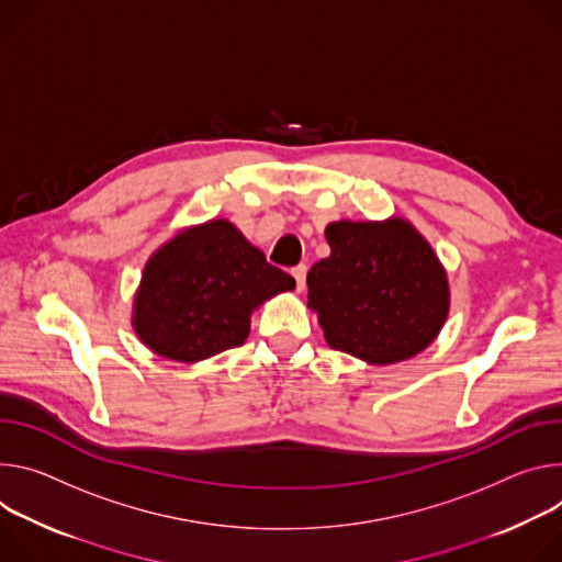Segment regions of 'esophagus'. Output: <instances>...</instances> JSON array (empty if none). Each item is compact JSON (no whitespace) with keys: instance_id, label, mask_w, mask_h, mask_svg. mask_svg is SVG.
I'll list each match as a JSON object with an SVG mask.
<instances>
[{"instance_id":"obj_1","label":"esophagus","mask_w":562,"mask_h":562,"mask_svg":"<svg viewBox=\"0 0 562 562\" xmlns=\"http://www.w3.org/2000/svg\"><path fill=\"white\" fill-rule=\"evenodd\" d=\"M305 274H307V268H305L303 263L296 266V268H292V277H294V281H296V290H299V292L305 288Z\"/></svg>"}]
</instances>
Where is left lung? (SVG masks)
Returning <instances> with one entry per match:
<instances>
[{
  "mask_svg": "<svg viewBox=\"0 0 562 562\" xmlns=\"http://www.w3.org/2000/svg\"><path fill=\"white\" fill-rule=\"evenodd\" d=\"M330 257L307 272V305L330 348L384 366L424 350L447 322L449 281L402 218L326 227Z\"/></svg>",
  "mask_w": 562,
  "mask_h": 562,
  "instance_id": "1",
  "label": "left lung"
}]
</instances>
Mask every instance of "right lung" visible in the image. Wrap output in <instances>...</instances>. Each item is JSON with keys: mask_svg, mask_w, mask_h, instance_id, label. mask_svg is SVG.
I'll use <instances>...</instances> for the list:
<instances>
[{"mask_svg": "<svg viewBox=\"0 0 562 562\" xmlns=\"http://www.w3.org/2000/svg\"><path fill=\"white\" fill-rule=\"evenodd\" d=\"M294 279L227 221L184 229L149 259L134 301L145 346L173 361H199L240 346L249 315Z\"/></svg>", "mask_w": 562, "mask_h": 562, "instance_id": "1", "label": "right lung"}]
</instances>
